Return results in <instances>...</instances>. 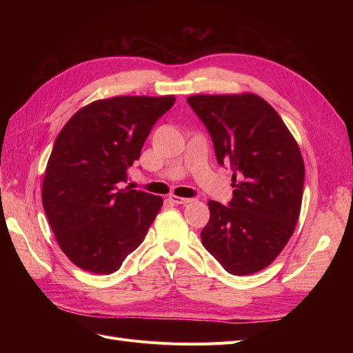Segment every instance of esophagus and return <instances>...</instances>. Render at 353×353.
I'll return each instance as SVG.
<instances>
[{
  "label": "esophagus",
  "instance_id": "1",
  "mask_svg": "<svg viewBox=\"0 0 353 353\" xmlns=\"http://www.w3.org/2000/svg\"><path fill=\"white\" fill-rule=\"evenodd\" d=\"M169 200L174 203V205H187V203L193 201V199L188 197H178V196H169Z\"/></svg>",
  "mask_w": 353,
  "mask_h": 353
}]
</instances>
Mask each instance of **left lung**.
Returning <instances> with one entry per match:
<instances>
[{
  "label": "left lung",
  "mask_w": 353,
  "mask_h": 353,
  "mask_svg": "<svg viewBox=\"0 0 353 353\" xmlns=\"http://www.w3.org/2000/svg\"><path fill=\"white\" fill-rule=\"evenodd\" d=\"M210 134L216 160L228 163L232 199L209 200L201 243L232 275L266 268L290 240L303 196L305 165L280 114L256 94L187 99Z\"/></svg>",
  "instance_id": "left-lung-1"
}]
</instances>
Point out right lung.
<instances>
[{
  "label": "right lung",
  "instance_id": "obj_1",
  "mask_svg": "<svg viewBox=\"0 0 353 353\" xmlns=\"http://www.w3.org/2000/svg\"><path fill=\"white\" fill-rule=\"evenodd\" d=\"M174 103V95L97 100L57 135L42 203L60 249L81 270L112 274L143 243L163 200L119 184Z\"/></svg>",
  "mask_w": 353,
  "mask_h": 353
}]
</instances>
